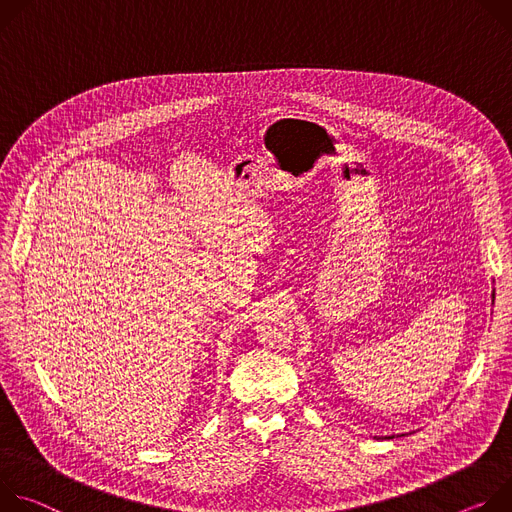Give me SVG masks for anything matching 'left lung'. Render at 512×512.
<instances>
[{
  "label": "left lung",
  "instance_id": "8db88e82",
  "mask_svg": "<svg viewBox=\"0 0 512 512\" xmlns=\"http://www.w3.org/2000/svg\"><path fill=\"white\" fill-rule=\"evenodd\" d=\"M492 301H494V295H492Z\"/></svg>",
  "mask_w": 512,
  "mask_h": 512
}]
</instances>
